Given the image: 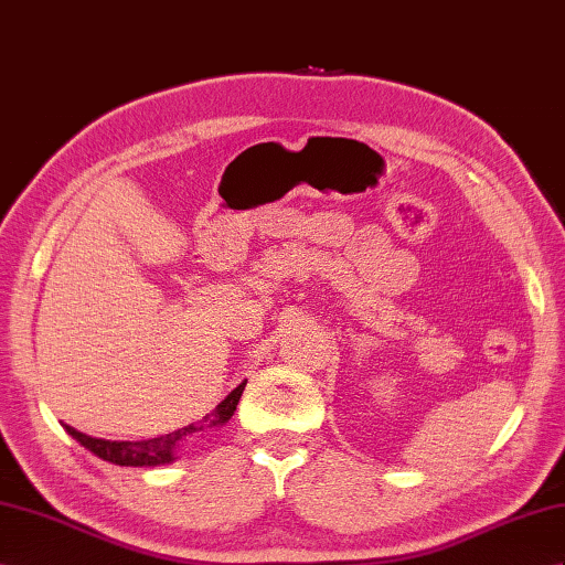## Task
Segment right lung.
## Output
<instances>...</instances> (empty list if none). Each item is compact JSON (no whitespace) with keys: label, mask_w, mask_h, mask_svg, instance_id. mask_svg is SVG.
<instances>
[{"label":"right lung","mask_w":565,"mask_h":565,"mask_svg":"<svg viewBox=\"0 0 565 565\" xmlns=\"http://www.w3.org/2000/svg\"><path fill=\"white\" fill-rule=\"evenodd\" d=\"M245 383H239L231 394L225 396V399L211 411V414L204 416V420L200 425H188V428H180L171 435H163V437H154V439H145V441H111V439H97V437H89L83 435L71 425H64L66 433L78 439L81 445L93 451L95 456H99L102 461H109L116 466H132V468H154V466H166V463H173L178 459V449L185 437L194 435V433H204V430H213V428H221L227 420L233 418L237 402L242 392H245Z\"/></svg>","instance_id":"obj_1"}]
</instances>
